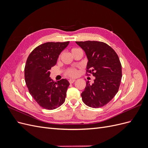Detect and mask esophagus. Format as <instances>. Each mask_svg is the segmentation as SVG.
I'll use <instances>...</instances> for the list:
<instances>
[{
	"label": "esophagus",
	"instance_id": "esophagus-1",
	"mask_svg": "<svg viewBox=\"0 0 148 148\" xmlns=\"http://www.w3.org/2000/svg\"><path fill=\"white\" fill-rule=\"evenodd\" d=\"M69 81L70 83H73L75 82V79H70Z\"/></svg>",
	"mask_w": 148,
	"mask_h": 148
}]
</instances>
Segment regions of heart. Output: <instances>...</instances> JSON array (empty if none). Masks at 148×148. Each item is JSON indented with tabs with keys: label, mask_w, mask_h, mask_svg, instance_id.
Instances as JSON below:
<instances>
[{
	"label": "heart",
	"mask_w": 148,
	"mask_h": 148,
	"mask_svg": "<svg viewBox=\"0 0 148 148\" xmlns=\"http://www.w3.org/2000/svg\"><path fill=\"white\" fill-rule=\"evenodd\" d=\"M77 49V48L73 49L72 50H71V51L74 50V49ZM78 71L76 68H70L69 69H67L66 71H65V74L67 76H69V77H76V76L78 75Z\"/></svg>",
	"instance_id": "heart-1"
}]
</instances>
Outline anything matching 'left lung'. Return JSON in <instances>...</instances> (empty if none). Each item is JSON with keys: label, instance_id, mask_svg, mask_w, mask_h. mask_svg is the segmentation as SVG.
I'll return each instance as SVG.
<instances>
[{"label": "left lung", "instance_id": "left-lung-1", "mask_svg": "<svg viewBox=\"0 0 148 148\" xmlns=\"http://www.w3.org/2000/svg\"><path fill=\"white\" fill-rule=\"evenodd\" d=\"M88 59L86 75L95 77L94 83L86 82L82 93L86 106L99 108L106 105L117 93L122 79V65L117 53L105 42L95 41H76Z\"/></svg>", "mask_w": 148, "mask_h": 148}]
</instances>
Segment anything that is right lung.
<instances>
[{
    "instance_id": "add662e5",
    "label": "right lung",
    "mask_w": 148,
    "mask_h": 148,
    "mask_svg": "<svg viewBox=\"0 0 148 148\" xmlns=\"http://www.w3.org/2000/svg\"><path fill=\"white\" fill-rule=\"evenodd\" d=\"M69 42H48L41 44L31 52L26 60L25 67L26 86L31 96L45 109H55L65 102L70 83L66 79L55 83L50 78V70Z\"/></svg>"
}]
</instances>
